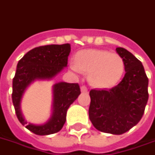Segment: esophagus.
<instances>
[{
	"mask_svg": "<svg viewBox=\"0 0 155 155\" xmlns=\"http://www.w3.org/2000/svg\"><path fill=\"white\" fill-rule=\"evenodd\" d=\"M81 90L82 93H86L87 91H88V88H87L85 85H82V86L81 87Z\"/></svg>",
	"mask_w": 155,
	"mask_h": 155,
	"instance_id": "obj_1",
	"label": "esophagus"
}]
</instances>
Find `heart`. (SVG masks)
<instances>
[{"mask_svg":"<svg viewBox=\"0 0 155 155\" xmlns=\"http://www.w3.org/2000/svg\"><path fill=\"white\" fill-rule=\"evenodd\" d=\"M71 68L76 73H89L93 85L102 89L113 87L121 81L125 72V61L117 53L98 49H85L76 53Z\"/></svg>","mask_w":155,"mask_h":155,"instance_id":"obj_1","label":"heart"}]
</instances>
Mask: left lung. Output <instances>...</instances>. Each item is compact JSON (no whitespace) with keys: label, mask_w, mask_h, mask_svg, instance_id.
<instances>
[{"label":"left lung","mask_w":155,"mask_h":155,"mask_svg":"<svg viewBox=\"0 0 155 155\" xmlns=\"http://www.w3.org/2000/svg\"><path fill=\"white\" fill-rule=\"evenodd\" d=\"M116 51L125 61L124 78L112 89L90 90L89 116L97 130L121 135L143 117L149 98V80L140 61L123 48Z\"/></svg>","instance_id":"8db88e82"}]
</instances>
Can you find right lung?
<instances>
[{"mask_svg":"<svg viewBox=\"0 0 155 155\" xmlns=\"http://www.w3.org/2000/svg\"><path fill=\"white\" fill-rule=\"evenodd\" d=\"M71 44H51L38 47L28 51L19 61L12 84V102L17 118L28 130L38 136L58 132L66 122L70 105L81 94L79 84L57 83L53 86V113L44 125L28 123L23 117L20 100L25 89L35 80H49L67 66Z\"/></svg>","mask_w":155,"mask_h":155,"instance_id":"obj_1","label":"right lung"}]
</instances>
